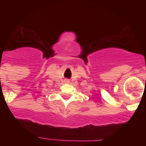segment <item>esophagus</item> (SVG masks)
Here are the masks:
<instances>
[{"instance_id":"1","label":"esophagus","mask_w":146,"mask_h":146,"mask_svg":"<svg viewBox=\"0 0 146 146\" xmlns=\"http://www.w3.org/2000/svg\"><path fill=\"white\" fill-rule=\"evenodd\" d=\"M66 82H69V81H66Z\"/></svg>"}]
</instances>
